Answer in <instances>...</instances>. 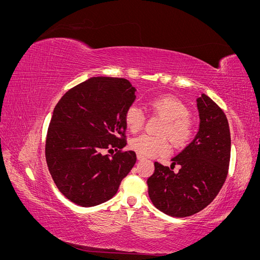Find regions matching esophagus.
<instances>
[{
    "mask_svg": "<svg viewBox=\"0 0 260 260\" xmlns=\"http://www.w3.org/2000/svg\"><path fill=\"white\" fill-rule=\"evenodd\" d=\"M137 158H138V160H144V159H145V157H143L142 155L138 154V155H137Z\"/></svg>",
    "mask_w": 260,
    "mask_h": 260,
    "instance_id": "1",
    "label": "esophagus"
}]
</instances>
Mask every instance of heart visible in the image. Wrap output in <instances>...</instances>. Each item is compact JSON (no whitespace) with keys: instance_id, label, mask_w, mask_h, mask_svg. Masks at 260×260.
<instances>
[{"instance_id":"obj_1","label":"heart","mask_w":260,"mask_h":260,"mask_svg":"<svg viewBox=\"0 0 260 260\" xmlns=\"http://www.w3.org/2000/svg\"><path fill=\"white\" fill-rule=\"evenodd\" d=\"M152 111L164 121L159 127L160 136L141 135L130 141V148L143 157L166 156L170 152V137L176 147H184L194 135V123L186 105L175 96H159L148 102ZM146 117L137 105H131L124 113L125 127L132 133L143 129Z\"/></svg>"}]
</instances>
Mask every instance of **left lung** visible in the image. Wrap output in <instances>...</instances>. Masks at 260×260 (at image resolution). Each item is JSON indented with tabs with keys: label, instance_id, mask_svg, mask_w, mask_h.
<instances>
[{
	"label": "left lung",
	"instance_id": "1",
	"mask_svg": "<svg viewBox=\"0 0 260 260\" xmlns=\"http://www.w3.org/2000/svg\"><path fill=\"white\" fill-rule=\"evenodd\" d=\"M200 130L192 142L172 158L171 167L155 161L147 179L154 206L171 217L183 218L214 201L229 171L231 136L223 111L205 94L198 99ZM176 164L180 169L173 171Z\"/></svg>",
	"mask_w": 260,
	"mask_h": 260
}]
</instances>
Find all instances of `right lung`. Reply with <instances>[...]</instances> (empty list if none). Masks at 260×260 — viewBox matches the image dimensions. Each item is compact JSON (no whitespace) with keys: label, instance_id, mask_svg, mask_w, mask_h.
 <instances>
[{"label":"right lung","instance_id":"right-lung-1","mask_svg":"<svg viewBox=\"0 0 260 260\" xmlns=\"http://www.w3.org/2000/svg\"><path fill=\"white\" fill-rule=\"evenodd\" d=\"M137 89L123 78L93 77L68 90L54 108L45 159L54 183L82 207L111 200L137 161L127 145L124 113ZM113 148L112 156L105 152Z\"/></svg>","mask_w":260,"mask_h":260}]
</instances>
